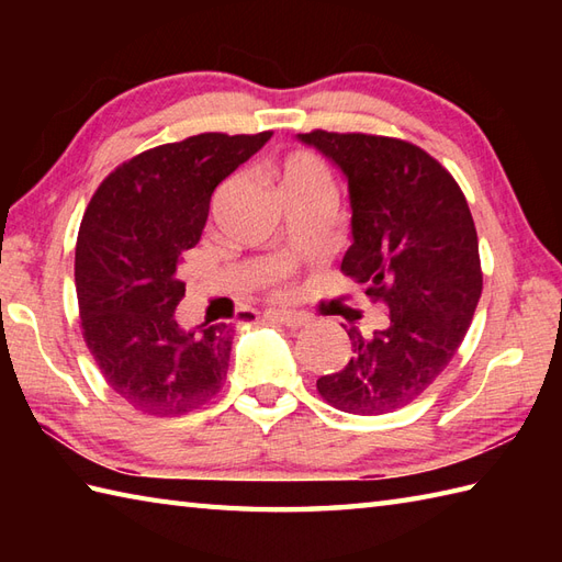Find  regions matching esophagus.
<instances>
[{
	"mask_svg": "<svg viewBox=\"0 0 562 562\" xmlns=\"http://www.w3.org/2000/svg\"><path fill=\"white\" fill-rule=\"evenodd\" d=\"M268 318L278 321V324H284V326H290V328H304V326H308L314 321L308 314H296V312H270Z\"/></svg>",
	"mask_w": 562,
	"mask_h": 562,
	"instance_id": "esophagus-1",
	"label": "esophagus"
}]
</instances>
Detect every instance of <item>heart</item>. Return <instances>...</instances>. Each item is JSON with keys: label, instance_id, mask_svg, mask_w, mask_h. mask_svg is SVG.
<instances>
[{"label": "heart", "instance_id": "heart-1", "mask_svg": "<svg viewBox=\"0 0 562 562\" xmlns=\"http://www.w3.org/2000/svg\"><path fill=\"white\" fill-rule=\"evenodd\" d=\"M270 176L280 186L284 195L296 193V190H330V173L326 161L314 151L296 149L284 154V157L272 166Z\"/></svg>", "mask_w": 562, "mask_h": 562}]
</instances>
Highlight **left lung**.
Returning a JSON list of instances; mask_svg holds the SVG:
<instances>
[{
	"label": "left lung",
	"mask_w": 562,
	"mask_h": 562,
	"mask_svg": "<svg viewBox=\"0 0 562 562\" xmlns=\"http://www.w3.org/2000/svg\"><path fill=\"white\" fill-rule=\"evenodd\" d=\"M300 139L348 178L352 246L340 270L389 316L372 336L352 326L350 362L316 389L342 413H393L445 372L479 306L483 272L469 202L413 142L326 130Z\"/></svg>",
	"instance_id": "obj_1"
}]
</instances>
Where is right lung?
<instances>
[{
    "label": "right lung",
    "instance_id": "1",
    "mask_svg": "<svg viewBox=\"0 0 562 562\" xmlns=\"http://www.w3.org/2000/svg\"><path fill=\"white\" fill-rule=\"evenodd\" d=\"M202 133L123 161L93 193L77 236L81 336L101 374L135 411L173 417L217 396L234 328L183 330L178 268L200 241L210 198L270 139Z\"/></svg>",
    "mask_w": 562,
    "mask_h": 562
}]
</instances>
